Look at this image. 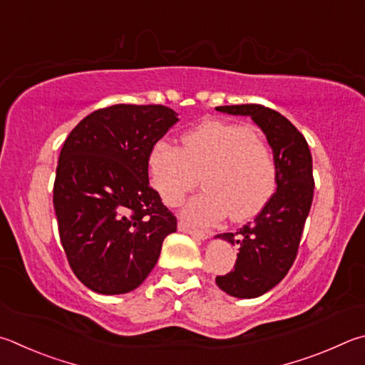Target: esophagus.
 Masks as SVG:
<instances>
[{"label": "esophagus", "instance_id": "34e87169", "mask_svg": "<svg viewBox=\"0 0 365 365\" xmlns=\"http://www.w3.org/2000/svg\"><path fill=\"white\" fill-rule=\"evenodd\" d=\"M177 227H178V231H183V233H188V235H191V236L197 237V240H205V237H207V233H204V231L195 228L193 225H190L188 222H185V220L178 222Z\"/></svg>", "mask_w": 365, "mask_h": 365}]
</instances>
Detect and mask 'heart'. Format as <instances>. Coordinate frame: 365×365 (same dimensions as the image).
<instances>
[{
	"mask_svg": "<svg viewBox=\"0 0 365 365\" xmlns=\"http://www.w3.org/2000/svg\"><path fill=\"white\" fill-rule=\"evenodd\" d=\"M148 172L163 202L175 207L197 185L204 191L187 202L183 215L209 225L228 214L233 220L257 215L273 196L277 169L273 150L249 124L210 119L182 138V148L160 140L148 155Z\"/></svg>",
	"mask_w": 365,
	"mask_h": 365,
	"instance_id": "b5f03b06",
	"label": "heart"
}]
</instances>
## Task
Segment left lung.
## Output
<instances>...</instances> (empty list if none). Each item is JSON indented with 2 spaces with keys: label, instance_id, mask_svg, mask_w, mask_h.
Instances as JSON below:
<instances>
[{
  "label": "left lung",
  "instance_id": "8db88e82",
  "mask_svg": "<svg viewBox=\"0 0 365 365\" xmlns=\"http://www.w3.org/2000/svg\"><path fill=\"white\" fill-rule=\"evenodd\" d=\"M217 110L250 116L267 135L276 160L277 188L260 214L236 233L217 235L240 246L235 269L217 276V286L231 297L255 298L279 284L295 262L313 202V160L302 132L277 111L257 103Z\"/></svg>",
  "mask_w": 365,
  "mask_h": 365
}]
</instances>
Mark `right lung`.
<instances>
[{"instance_id":"add662e5","label":"right lung","mask_w":365,"mask_h":365,"mask_svg":"<svg viewBox=\"0 0 365 365\" xmlns=\"http://www.w3.org/2000/svg\"><path fill=\"white\" fill-rule=\"evenodd\" d=\"M177 121L163 105H111L63 143L52 200L58 236L73 273L97 294L137 289L177 231L148 180L150 150Z\"/></svg>"}]
</instances>
